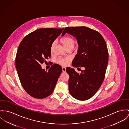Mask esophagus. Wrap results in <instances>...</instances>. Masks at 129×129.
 <instances>
[{"mask_svg":"<svg viewBox=\"0 0 129 129\" xmlns=\"http://www.w3.org/2000/svg\"><path fill=\"white\" fill-rule=\"evenodd\" d=\"M66 68L65 67H62V71H63V72H64V73H65V72H66Z\"/></svg>","mask_w":129,"mask_h":129,"instance_id":"esophagus-1","label":"esophagus"}]
</instances>
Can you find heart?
I'll return each mask as SVG.
<instances>
[{"label": "heart", "mask_w": 129, "mask_h": 129, "mask_svg": "<svg viewBox=\"0 0 129 129\" xmlns=\"http://www.w3.org/2000/svg\"><path fill=\"white\" fill-rule=\"evenodd\" d=\"M61 42L66 49H68L70 48H73L75 44V40L73 38L69 36L62 38L61 40ZM55 44L56 41H53L51 43L50 47V50L51 52L52 51ZM70 61L71 59L69 57H59L56 60V62L61 65H67L69 64Z\"/></svg>", "instance_id": "b5f03b06"}]
</instances>
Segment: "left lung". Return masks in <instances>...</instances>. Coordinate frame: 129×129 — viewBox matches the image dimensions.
I'll return each instance as SVG.
<instances>
[{
    "instance_id": "left-lung-1",
    "label": "left lung",
    "mask_w": 129,
    "mask_h": 129,
    "mask_svg": "<svg viewBox=\"0 0 129 129\" xmlns=\"http://www.w3.org/2000/svg\"><path fill=\"white\" fill-rule=\"evenodd\" d=\"M66 33L75 37L79 46L72 65L78 69L85 68L80 74L74 69L66 68L70 93L76 99H89L99 89L105 77L109 61L106 41L99 32L85 26L67 27L62 36Z\"/></svg>"
}]
</instances>
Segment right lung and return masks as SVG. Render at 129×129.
Wrapping results in <instances>:
<instances>
[{"mask_svg": "<svg viewBox=\"0 0 129 129\" xmlns=\"http://www.w3.org/2000/svg\"><path fill=\"white\" fill-rule=\"evenodd\" d=\"M63 28H40L21 41L16 56V67L21 84L31 97L43 99L53 92L62 68L57 64L47 72L41 68L50 57V47Z\"/></svg>", "mask_w": 129, "mask_h": 129, "instance_id": "obj_1", "label": "right lung"}]
</instances>
